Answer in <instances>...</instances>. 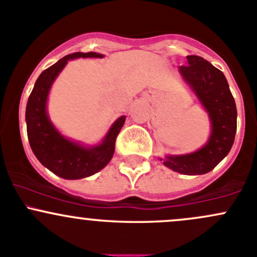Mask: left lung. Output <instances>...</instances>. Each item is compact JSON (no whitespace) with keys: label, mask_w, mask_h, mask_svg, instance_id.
<instances>
[{"label":"left lung","mask_w":257,"mask_h":257,"mask_svg":"<svg viewBox=\"0 0 257 257\" xmlns=\"http://www.w3.org/2000/svg\"><path fill=\"white\" fill-rule=\"evenodd\" d=\"M180 66L183 78L203 103L211 120V136L205 147L186 155L167 157L164 165L185 175H199L214 169L231 149L236 133V105L224 73L203 57L186 56Z\"/></svg>","instance_id":"obj_1"}]
</instances>
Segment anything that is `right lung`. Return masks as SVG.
<instances>
[{
    "mask_svg": "<svg viewBox=\"0 0 257 257\" xmlns=\"http://www.w3.org/2000/svg\"><path fill=\"white\" fill-rule=\"evenodd\" d=\"M79 57L102 58L103 56L95 52H76L59 59L53 66L45 69L36 80L26 108L28 142L36 158L52 173L63 179L87 178L103 169L112 159L115 139L125 121L124 115L116 119L104 141L92 148H84L68 141L52 125L46 112L49 88L68 59Z\"/></svg>",
    "mask_w": 257,
    "mask_h": 257,
    "instance_id": "1",
    "label": "right lung"
}]
</instances>
